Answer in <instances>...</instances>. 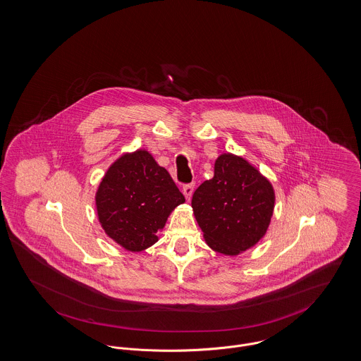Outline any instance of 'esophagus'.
<instances>
[{
	"label": "esophagus",
	"instance_id": "1",
	"mask_svg": "<svg viewBox=\"0 0 361 361\" xmlns=\"http://www.w3.org/2000/svg\"><path fill=\"white\" fill-rule=\"evenodd\" d=\"M192 192H194V184H187V185H184V187H183V194H184L185 200H191Z\"/></svg>",
	"mask_w": 361,
	"mask_h": 361
}]
</instances>
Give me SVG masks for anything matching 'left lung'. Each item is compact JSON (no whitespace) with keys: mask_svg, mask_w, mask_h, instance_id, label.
Returning a JSON list of instances; mask_svg holds the SVG:
<instances>
[{"mask_svg":"<svg viewBox=\"0 0 361 361\" xmlns=\"http://www.w3.org/2000/svg\"><path fill=\"white\" fill-rule=\"evenodd\" d=\"M274 203L270 180L250 161L227 152L216 159L213 178L197 188L191 206L207 246L237 256L266 235Z\"/></svg>","mask_w":361,"mask_h":361,"instance_id":"1","label":"left lung"}]
</instances>
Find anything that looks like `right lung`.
Returning <instances> with one entry per match:
<instances>
[{
  "instance_id": "right-lung-1",
  "label": "right lung",
  "mask_w": 361,
  "mask_h": 361,
  "mask_svg": "<svg viewBox=\"0 0 361 361\" xmlns=\"http://www.w3.org/2000/svg\"><path fill=\"white\" fill-rule=\"evenodd\" d=\"M184 202L169 171L147 149L123 154L109 166L95 192L101 227L128 252H141L158 242L169 216Z\"/></svg>"
}]
</instances>
